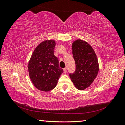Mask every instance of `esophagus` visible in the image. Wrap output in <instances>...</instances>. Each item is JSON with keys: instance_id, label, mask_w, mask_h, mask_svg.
Returning <instances> with one entry per match:
<instances>
[{"instance_id": "34e87169", "label": "esophagus", "mask_w": 125, "mask_h": 125, "mask_svg": "<svg viewBox=\"0 0 125 125\" xmlns=\"http://www.w3.org/2000/svg\"><path fill=\"white\" fill-rule=\"evenodd\" d=\"M63 72H64V73H67V71L66 68H65L63 69Z\"/></svg>"}]
</instances>
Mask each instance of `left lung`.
Instances as JSON below:
<instances>
[{
  "label": "left lung",
  "instance_id": "8db88e82",
  "mask_svg": "<svg viewBox=\"0 0 125 125\" xmlns=\"http://www.w3.org/2000/svg\"><path fill=\"white\" fill-rule=\"evenodd\" d=\"M72 53L76 69L69 77L77 89L83 90L89 87L98 75V58L90 45L80 39L75 40L72 43Z\"/></svg>",
  "mask_w": 125,
  "mask_h": 125
}]
</instances>
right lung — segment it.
<instances>
[{"mask_svg": "<svg viewBox=\"0 0 125 125\" xmlns=\"http://www.w3.org/2000/svg\"><path fill=\"white\" fill-rule=\"evenodd\" d=\"M56 42L46 40L33 51L28 64L29 74L32 84L38 90L48 92L56 86L63 72L58 60L54 55Z\"/></svg>", "mask_w": 125, "mask_h": 125, "instance_id": "1", "label": "right lung"}]
</instances>
